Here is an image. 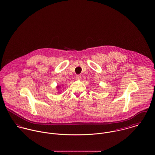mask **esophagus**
Segmentation results:
<instances>
[{"mask_svg":"<svg viewBox=\"0 0 155 155\" xmlns=\"http://www.w3.org/2000/svg\"><path fill=\"white\" fill-rule=\"evenodd\" d=\"M81 79V75H77L76 76V79L77 80H80Z\"/></svg>","mask_w":155,"mask_h":155,"instance_id":"obj_1","label":"esophagus"}]
</instances>
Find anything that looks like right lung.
I'll return each mask as SVG.
<instances>
[{
  "instance_id": "obj_1",
  "label": "right lung",
  "mask_w": 155,
  "mask_h": 155,
  "mask_svg": "<svg viewBox=\"0 0 155 155\" xmlns=\"http://www.w3.org/2000/svg\"><path fill=\"white\" fill-rule=\"evenodd\" d=\"M56 88H57V90H59V89H60V87L59 85H58V86H57V87ZM58 92H59V91H58ZM59 93H60V92H59Z\"/></svg>"
}]
</instances>
